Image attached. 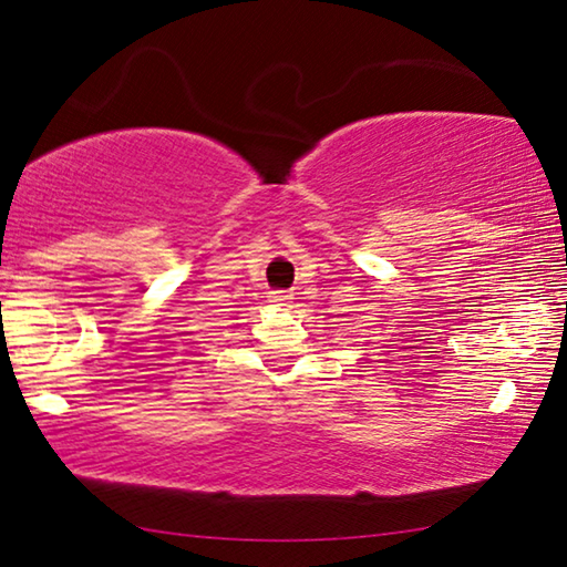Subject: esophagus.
I'll use <instances>...</instances> for the list:
<instances>
[{
	"instance_id": "esophagus-1",
	"label": "esophagus",
	"mask_w": 567,
	"mask_h": 567,
	"mask_svg": "<svg viewBox=\"0 0 567 567\" xmlns=\"http://www.w3.org/2000/svg\"><path fill=\"white\" fill-rule=\"evenodd\" d=\"M272 302H277V305H287V302H290V295L282 292V290H277V292H272Z\"/></svg>"
}]
</instances>
